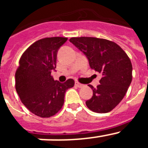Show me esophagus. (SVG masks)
Masks as SVG:
<instances>
[{
	"label": "esophagus",
	"mask_w": 148,
	"mask_h": 148,
	"mask_svg": "<svg viewBox=\"0 0 148 148\" xmlns=\"http://www.w3.org/2000/svg\"><path fill=\"white\" fill-rule=\"evenodd\" d=\"M75 85L76 86V87H79V88H81V87H84V84H82L79 83V82H75Z\"/></svg>",
	"instance_id": "34e87169"
}]
</instances>
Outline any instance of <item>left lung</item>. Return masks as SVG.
<instances>
[{
    "label": "left lung",
    "mask_w": 148,
    "mask_h": 148,
    "mask_svg": "<svg viewBox=\"0 0 148 148\" xmlns=\"http://www.w3.org/2000/svg\"><path fill=\"white\" fill-rule=\"evenodd\" d=\"M70 41L87 56L91 69L102 75L96 88L89 84L93 94L86 105L95 113L110 112L125 97L132 82L130 59L118 44L107 39L78 37Z\"/></svg>",
    "instance_id": "1"
}]
</instances>
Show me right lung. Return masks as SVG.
Segmentation results:
<instances>
[{
    "instance_id": "right-lung-1",
    "label": "right lung",
    "mask_w": 148,
    "mask_h": 148,
    "mask_svg": "<svg viewBox=\"0 0 148 148\" xmlns=\"http://www.w3.org/2000/svg\"><path fill=\"white\" fill-rule=\"evenodd\" d=\"M66 40L52 37L35 41L22 54L15 72V89L21 102L41 118L58 113L64 102L66 90L75 84L72 78L61 84L51 75L56 68L58 49Z\"/></svg>"
}]
</instances>
